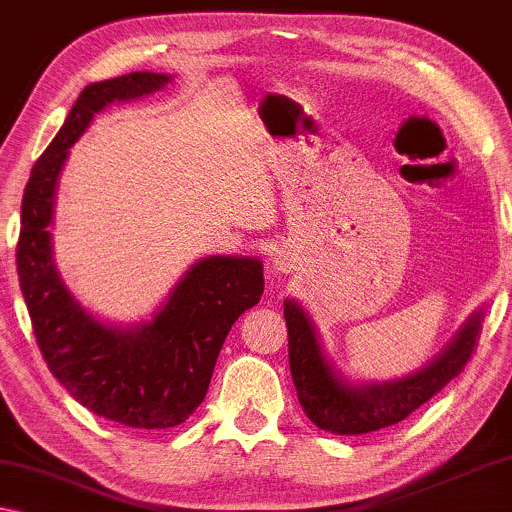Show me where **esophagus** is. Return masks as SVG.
<instances>
[{
    "instance_id": "34e87169",
    "label": "esophagus",
    "mask_w": 512,
    "mask_h": 512,
    "mask_svg": "<svg viewBox=\"0 0 512 512\" xmlns=\"http://www.w3.org/2000/svg\"><path fill=\"white\" fill-rule=\"evenodd\" d=\"M272 268L277 272H289L291 270V258L284 254V251H277L275 258H272Z\"/></svg>"
}]
</instances>
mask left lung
Segmentation results:
<instances>
[{
	"mask_svg": "<svg viewBox=\"0 0 512 512\" xmlns=\"http://www.w3.org/2000/svg\"><path fill=\"white\" fill-rule=\"evenodd\" d=\"M482 317L485 307H478L452 340L415 373L384 382H366L352 380L335 366L310 312L296 298H286L289 366L305 415L319 429L340 436H359L403 422L464 370L478 342Z\"/></svg>",
	"mask_w": 512,
	"mask_h": 512,
	"instance_id": "1",
	"label": "left lung"
}]
</instances>
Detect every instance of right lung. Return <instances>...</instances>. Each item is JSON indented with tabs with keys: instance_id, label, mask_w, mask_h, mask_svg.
<instances>
[{
	"instance_id": "right-lung-1",
	"label": "right lung",
	"mask_w": 512,
	"mask_h": 512,
	"mask_svg": "<svg viewBox=\"0 0 512 512\" xmlns=\"http://www.w3.org/2000/svg\"><path fill=\"white\" fill-rule=\"evenodd\" d=\"M172 79L132 72L83 88L32 167L20 207V291L44 361L83 408L130 429H170L193 415L230 326L261 300L265 284L261 258L205 256L174 282L151 319L114 324L90 312L55 265L51 228L69 149L109 104L142 100Z\"/></svg>"
}]
</instances>
